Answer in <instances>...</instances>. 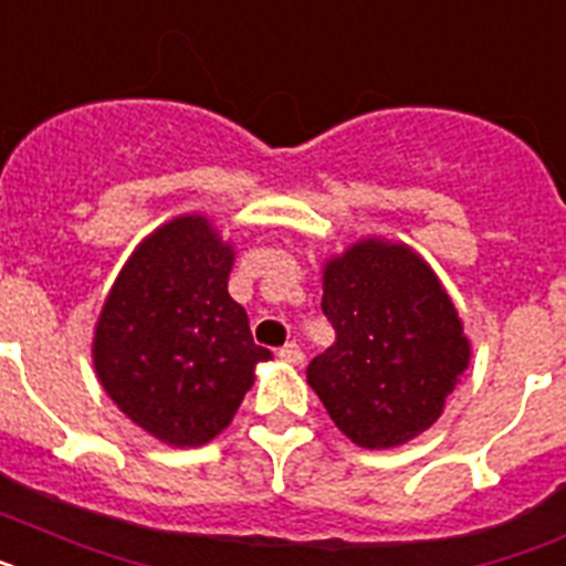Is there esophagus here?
<instances>
[{
    "mask_svg": "<svg viewBox=\"0 0 566 566\" xmlns=\"http://www.w3.org/2000/svg\"><path fill=\"white\" fill-rule=\"evenodd\" d=\"M279 356H282L284 363H291V365L305 363V350L298 348L296 342H287V345H282V348H279Z\"/></svg>",
    "mask_w": 566,
    "mask_h": 566,
    "instance_id": "esophagus-1",
    "label": "esophagus"
}]
</instances>
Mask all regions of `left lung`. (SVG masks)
<instances>
[{"mask_svg": "<svg viewBox=\"0 0 566 566\" xmlns=\"http://www.w3.org/2000/svg\"><path fill=\"white\" fill-rule=\"evenodd\" d=\"M322 313L336 342L307 382L339 431L391 449L443 415L469 365V339L429 264L402 244L359 241L325 268Z\"/></svg>", "mask_w": 566, "mask_h": 566, "instance_id": "left-lung-1", "label": "left lung"}]
</instances>
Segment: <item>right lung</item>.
I'll return each mask as SVG.
<instances>
[{"instance_id":"obj_1","label":"right lung","mask_w":566,"mask_h":566,"mask_svg":"<svg viewBox=\"0 0 566 566\" xmlns=\"http://www.w3.org/2000/svg\"><path fill=\"white\" fill-rule=\"evenodd\" d=\"M232 247L201 216L175 218L120 270L94 334V368L123 415L169 446L227 429L270 350L227 293Z\"/></svg>"}]
</instances>
